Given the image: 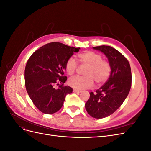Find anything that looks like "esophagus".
Masks as SVG:
<instances>
[{
	"label": "esophagus",
	"instance_id": "obj_1",
	"mask_svg": "<svg viewBox=\"0 0 151 151\" xmlns=\"http://www.w3.org/2000/svg\"><path fill=\"white\" fill-rule=\"evenodd\" d=\"M73 92L75 93H80L81 92V91H79V90H77V89H73Z\"/></svg>",
	"mask_w": 151,
	"mask_h": 151
}]
</instances>
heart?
<instances>
[{"instance_id": "b5f03b06", "label": "heart", "mask_w": 151, "mask_h": 151, "mask_svg": "<svg viewBox=\"0 0 151 151\" xmlns=\"http://www.w3.org/2000/svg\"><path fill=\"white\" fill-rule=\"evenodd\" d=\"M80 62L88 65L84 74L86 76H75L68 80V84L73 88L83 90L92 87L94 80L98 84H102L109 76L111 67L109 63L102 60L99 54L88 51L78 55ZM77 68V63L73 57L68 59L65 63V70L68 74L73 75Z\"/></svg>"}]
</instances>
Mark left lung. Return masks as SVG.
Wrapping results in <instances>:
<instances>
[{"instance_id": "obj_1", "label": "left lung", "mask_w": 151, "mask_h": 151, "mask_svg": "<svg viewBox=\"0 0 151 151\" xmlns=\"http://www.w3.org/2000/svg\"><path fill=\"white\" fill-rule=\"evenodd\" d=\"M93 49L104 53L111 67L108 81L96 92H91L85 108L93 118H103L111 115L120 107L131 88L130 63L123 55L109 46L95 47Z\"/></svg>"}]
</instances>
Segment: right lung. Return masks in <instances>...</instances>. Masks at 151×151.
Segmentation results:
<instances>
[{
  "label": "right lung",
  "instance_id": "obj_1",
  "mask_svg": "<svg viewBox=\"0 0 151 151\" xmlns=\"http://www.w3.org/2000/svg\"><path fill=\"white\" fill-rule=\"evenodd\" d=\"M79 49L52 42L40 47L28 59L24 70L26 89L40 111L48 115L56 113L62 107L67 94L72 93V88L63 86L67 77L63 76L67 60ZM57 81L61 83L58 89L53 87Z\"/></svg>",
  "mask_w": 151,
  "mask_h": 151
}]
</instances>
